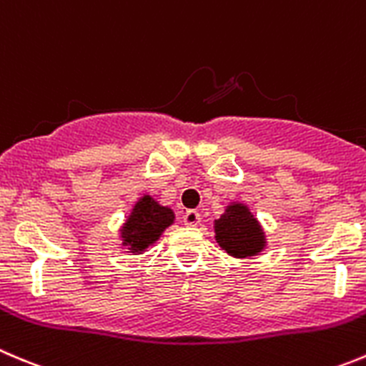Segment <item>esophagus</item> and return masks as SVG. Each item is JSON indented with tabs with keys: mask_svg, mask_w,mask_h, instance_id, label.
<instances>
[{
	"mask_svg": "<svg viewBox=\"0 0 366 366\" xmlns=\"http://www.w3.org/2000/svg\"><path fill=\"white\" fill-rule=\"evenodd\" d=\"M200 214H198L197 211H187L186 214H184V223H186L187 227H198L200 225Z\"/></svg>",
	"mask_w": 366,
	"mask_h": 366,
	"instance_id": "34e87169",
	"label": "esophagus"
}]
</instances>
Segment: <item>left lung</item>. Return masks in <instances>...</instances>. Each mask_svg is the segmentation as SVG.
I'll list each match as a JSON object with an SVG mask.
<instances>
[{
    "instance_id": "left-lung-1",
    "label": "left lung",
    "mask_w": 366,
    "mask_h": 366,
    "mask_svg": "<svg viewBox=\"0 0 366 366\" xmlns=\"http://www.w3.org/2000/svg\"><path fill=\"white\" fill-rule=\"evenodd\" d=\"M214 237L222 250L237 259H250L266 248V234L243 202L232 200L214 219Z\"/></svg>"
}]
</instances>
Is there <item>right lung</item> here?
<instances>
[{
	"label": "right lung",
	"instance_id": "right-lung-1",
	"mask_svg": "<svg viewBox=\"0 0 366 366\" xmlns=\"http://www.w3.org/2000/svg\"><path fill=\"white\" fill-rule=\"evenodd\" d=\"M175 222V212L168 205H161L152 194H143L130 209L118 236L129 254H144L157 243L169 225Z\"/></svg>",
	"mask_w": 366,
	"mask_h": 366
}]
</instances>
